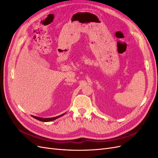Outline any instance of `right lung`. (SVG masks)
I'll list each match as a JSON object with an SVG mask.
<instances>
[{
  "mask_svg": "<svg viewBox=\"0 0 158 158\" xmlns=\"http://www.w3.org/2000/svg\"><path fill=\"white\" fill-rule=\"evenodd\" d=\"M65 113L64 114H62L59 116H57V117H52V118H41V117H35V116H33L31 115L32 117L35 118L37 120H39L40 121H43V122H49V121H54L55 119H56L57 118H59L60 117H62L63 115H64Z\"/></svg>",
  "mask_w": 158,
  "mask_h": 158,
  "instance_id": "1",
  "label": "right lung"
}]
</instances>
